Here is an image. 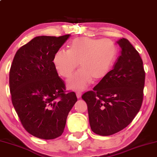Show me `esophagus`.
I'll list each match as a JSON object with an SVG mask.
<instances>
[{
  "label": "esophagus",
  "mask_w": 157,
  "mask_h": 157,
  "mask_svg": "<svg viewBox=\"0 0 157 157\" xmlns=\"http://www.w3.org/2000/svg\"><path fill=\"white\" fill-rule=\"evenodd\" d=\"M81 95H82L81 92H76V97H77V98H78V99L81 98Z\"/></svg>",
  "instance_id": "obj_1"
}]
</instances>
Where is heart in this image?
<instances>
[{"label": "heart", "instance_id": "b5f03b06", "mask_svg": "<svg viewBox=\"0 0 157 157\" xmlns=\"http://www.w3.org/2000/svg\"><path fill=\"white\" fill-rule=\"evenodd\" d=\"M117 47L109 39L81 37L73 40L67 51L55 53L53 63L63 78L71 76L77 66L80 69L68 80L69 88L81 90L91 83L104 78L111 69L117 56Z\"/></svg>", "mask_w": 157, "mask_h": 157}]
</instances>
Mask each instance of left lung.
I'll use <instances>...</instances> for the list:
<instances>
[{"label":"left lung","mask_w":157,"mask_h":157,"mask_svg":"<svg viewBox=\"0 0 157 157\" xmlns=\"http://www.w3.org/2000/svg\"><path fill=\"white\" fill-rule=\"evenodd\" d=\"M121 54L113 69L82 99L88 105L92 132L110 136L127 127L139 112L143 100L145 72L143 60L129 40L117 41Z\"/></svg>","instance_id":"1"}]
</instances>
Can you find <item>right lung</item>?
I'll return each mask as SVG.
<instances>
[{
	"instance_id": "obj_1",
	"label": "right lung",
	"mask_w": 157,
	"mask_h": 157,
	"mask_svg": "<svg viewBox=\"0 0 157 157\" xmlns=\"http://www.w3.org/2000/svg\"><path fill=\"white\" fill-rule=\"evenodd\" d=\"M69 36L33 38L17 51L10 67L12 104L24 129L41 139L63 134L77 101L75 92L66 90L53 63L55 53Z\"/></svg>"
}]
</instances>
